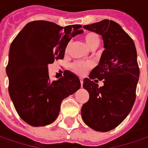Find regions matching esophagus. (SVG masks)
Wrapping results in <instances>:
<instances>
[{
	"mask_svg": "<svg viewBox=\"0 0 148 148\" xmlns=\"http://www.w3.org/2000/svg\"><path fill=\"white\" fill-rule=\"evenodd\" d=\"M79 80H80V84H83V82H84V79H83V78H82V77H80V78H79Z\"/></svg>",
	"mask_w": 148,
	"mask_h": 148,
	"instance_id": "esophagus-1",
	"label": "esophagus"
}]
</instances>
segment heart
Here are the masks:
<instances>
[{
  "label": "heart",
  "mask_w": 148,
  "mask_h": 148,
  "mask_svg": "<svg viewBox=\"0 0 148 148\" xmlns=\"http://www.w3.org/2000/svg\"><path fill=\"white\" fill-rule=\"evenodd\" d=\"M84 40L86 42L87 45L91 48L93 45H99V36L98 34L94 32H88L84 36ZM69 45L67 46V49ZM91 64L89 63L83 61H77L72 64V69L76 74L79 75H84L86 74L88 69L90 68Z\"/></svg>",
  "instance_id": "1"
}]
</instances>
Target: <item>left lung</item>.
Segmentation results:
<instances>
[{"mask_svg":"<svg viewBox=\"0 0 148 148\" xmlns=\"http://www.w3.org/2000/svg\"><path fill=\"white\" fill-rule=\"evenodd\" d=\"M84 28L102 36L105 49L89 78L84 79L89 99L82 106V119L93 130L108 132L127 118L134 104L139 79L137 50L132 38L113 21L103 20ZM97 80H103L104 86L99 88Z\"/></svg>","mask_w":148,"mask_h":148,"instance_id":"1","label":"left lung"}]
</instances>
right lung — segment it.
Masks as SVG:
<instances>
[{
  "mask_svg": "<svg viewBox=\"0 0 148 148\" xmlns=\"http://www.w3.org/2000/svg\"><path fill=\"white\" fill-rule=\"evenodd\" d=\"M81 26L35 21L26 24L11 43L6 67L8 91L17 113L30 126L52 123L62 101L79 89V79L69 70L59 79L50 80L48 64L64 59L68 43L83 33Z\"/></svg>",
  "mask_w": 148,
  "mask_h": 148,
  "instance_id": "add662e5",
  "label": "right lung"
}]
</instances>
